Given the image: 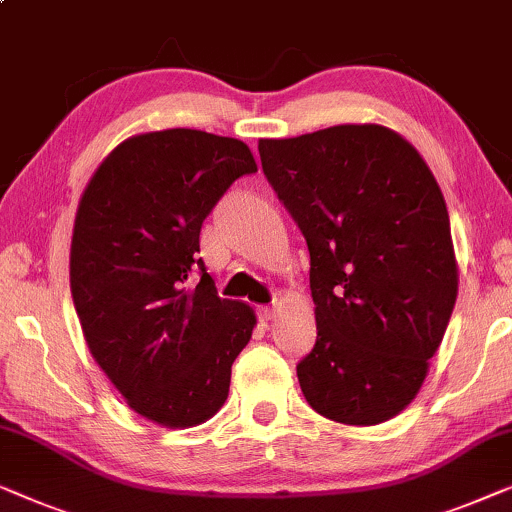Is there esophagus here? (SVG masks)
<instances>
[{
    "mask_svg": "<svg viewBox=\"0 0 512 512\" xmlns=\"http://www.w3.org/2000/svg\"><path fill=\"white\" fill-rule=\"evenodd\" d=\"M257 315H259V320H262V322H269V320L276 318V308H273V306H262L257 311Z\"/></svg>",
    "mask_w": 512,
    "mask_h": 512,
    "instance_id": "34e87169",
    "label": "esophagus"
}]
</instances>
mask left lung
<instances>
[{"label": "left lung", "mask_w": 512, "mask_h": 512, "mask_svg": "<svg viewBox=\"0 0 512 512\" xmlns=\"http://www.w3.org/2000/svg\"><path fill=\"white\" fill-rule=\"evenodd\" d=\"M259 157L311 253L318 338L301 392L334 422L390 420L420 392L457 299L441 187L380 125L262 139Z\"/></svg>", "instance_id": "left-lung-1"}]
</instances>
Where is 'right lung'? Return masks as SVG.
<instances>
[{
	"label": "right lung",
	"mask_w": 512,
	"mask_h": 512,
	"mask_svg": "<svg viewBox=\"0 0 512 512\" xmlns=\"http://www.w3.org/2000/svg\"><path fill=\"white\" fill-rule=\"evenodd\" d=\"M255 171L239 139L164 129L122 141L78 204L69 276L83 336L129 408L164 427L218 413L253 336V308L220 299L197 253L208 213Z\"/></svg>",
	"instance_id": "right-lung-1"
}]
</instances>
